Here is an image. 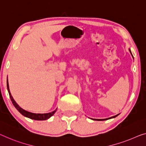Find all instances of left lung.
Segmentation results:
<instances>
[{"instance_id":"8db88e82","label":"left lung","mask_w":146,"mask_h":146,"mask_svg":"<svg viewBox=\"0 0 146 146\" xmlns=\"http://www.w3.org/2000/svg\"><path fill=\"white\" fill-rule=\"evenodd\" d=\"M129 51L130 52V54H131V55L132 56V58H133V56H132V52H131V50H130V49L129 48ZM119 114H117L116 115H115V116H113V117H110V118H107V119H92V120H94V121H106V120H108V119H113V118H115V117H116L117 116H118Z\"/></svg>"}]
</instances>
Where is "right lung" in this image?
<instances>
[{
  "instance_id": "obj_1",
  "label": "right lung",
  "mask_w": 146,
  "mask_h": 146,
  "mask_svg": "<svg viewBox=\"0 0 146 146\" xmlns=\"http://www.w3.org/2000/svg\"><path fill=\"white\" fill-rule=\"evenodd\" d=\"M7 88H8V93H9L11 101H12L13 105L14 106V107L17 109V110L18 111L21 115H23V116L27 117V118H29L31 119H34V120H37V121L46 120V119H49L50 117H51L52 115L55 113L56 110H57V109H56V110H54V111L48 113H34L27 111L23 110V109H22L21 107H19L18 104L16 103V101H15L14 98H13L12 95H11V93L9 89V84H8V80H7Z\"/></svg>"
}]
</instances>
